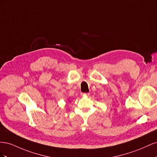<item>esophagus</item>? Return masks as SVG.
<instances>
[{
    "label": "esophagus",
    "mask_w": 157,
    "mask_h": 157,
    "mask_svg": "<svg viewBox=\"0 0 157 157\" xmlns=\"http://www.w3.org/2000/svg\"><path fill=\"white\" fill-rule=\"evenodd\" d=\"M90 93H80V96H89Z\"/></svg>",
    "instance_id": "obj_1"
}]
</instances>
